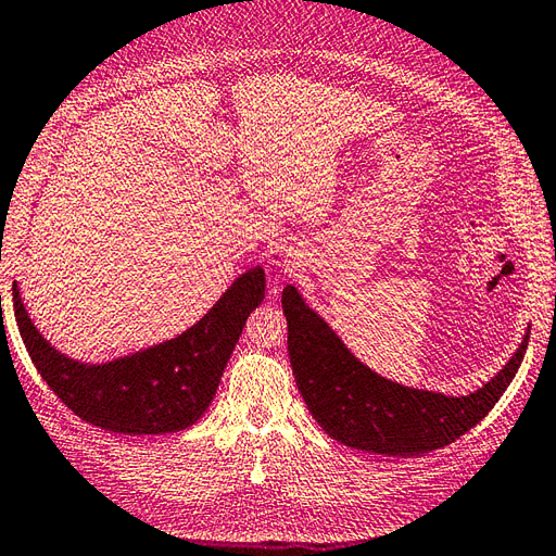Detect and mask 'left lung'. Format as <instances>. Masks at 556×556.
<instances>
[{"mask_svg": "<svg viewBox=\"0 0 556 556\" xmlns=\"http://www.w3.org/2000/svg\"><path fill=\"white\" fill-rule=\"evenodd\" d=\"M296 387L325 434L349 448L413 457L453 443L505 394L523 361L531 328L505 368L467 396L391 382L361 363L294 286L282 290Z\"/></svg>", "mask_w": 556, "mask_h": 556, "instance_id": "obj_1", "label": "left lung"}]
</instances>
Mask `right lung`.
Returning <instances> with one entry per match:
<instances>
[{
  "instance_id": "add662e5",
  "label": "right lung",
  "mask_w": 556,
  "mask_h": 556,
  "mask_svg": "<svg viewBox=\"0 0 556 556\" xmlns=\"http://www.w3.org/2000/svg\"><path fill=\"white\" fill-rule=\"evenodd\" d=\"M264 268L238 276L193 328L105 363L61 354L37 330L13 282V311L37 372L67 408L113 434H169L210 408L248 316L264 302Z\"/></svg>"
}]
</instances>
